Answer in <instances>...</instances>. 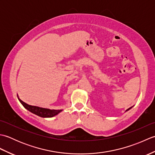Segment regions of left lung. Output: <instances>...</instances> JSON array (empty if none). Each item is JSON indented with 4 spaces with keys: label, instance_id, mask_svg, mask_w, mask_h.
Wrapping results in <instances>:
<instances>
[{
    "label": "left lung",
    "instance_id": "8db88e82",
    "mask_svg": "<svg viewBox=\"0 0 155 155\" xmlns=\"http://www.w3.org/2000/svg\"><path fill=\"white\" fill-rule=\"evenodd\" d=\"M132 108V107H130V108H128V109H127V110H126V111H127V110H130V108Z\"/></svg>",
    "mask_w": 155,
    "mask_h": 155
}]
</instances>
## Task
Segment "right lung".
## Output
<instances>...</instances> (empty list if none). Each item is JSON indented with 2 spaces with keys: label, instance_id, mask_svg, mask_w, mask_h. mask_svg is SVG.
<instances>
[{
  "label": "right lung",
  "instance_id": "add662e5",
  "mask_svg": "<svg viewBox=\"0 0 155 155\" xmlns=\"http://www.w3.org/2000/svg\"><path fill=\"white\" fill-rule=\"evenodd\" d=\"M18 100L21 102V103L22 104V106L24 107L26 109H27L32 113H33L37 116H39L43 118H50L55 116V115L58 114L62 110H54V109H48V108H42L39 107H36V106H32V105H29L27 104L25 102H23L19 98Z\"/></svg>",
  "mask_w": 155,
  "mask_h": 155
}]
</instances>
